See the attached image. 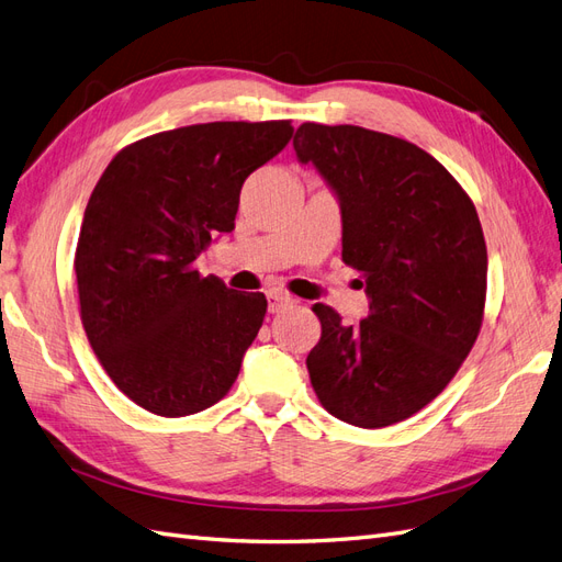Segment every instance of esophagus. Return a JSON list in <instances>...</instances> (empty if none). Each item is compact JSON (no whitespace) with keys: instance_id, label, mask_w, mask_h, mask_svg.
I'll list each match as a JSON object with an SVG mask.
<instances>
[{"instance_id":"obj_1","label":"esophagus","mask_w":562,"mask_h":562,"mask_svg":"<svg viewBox=\"0 0 562 562\" xmlns=\"http://www.w3.org/2000/svg\"><path fill=\"white\" fill-rule=\"evenodd\" d=\"M293 297L288 295V293H283V291H269L267 293V307H269V312L271 314H277V312H281L283 307H288V305H293Z\"/></svg>"}]
</instances>
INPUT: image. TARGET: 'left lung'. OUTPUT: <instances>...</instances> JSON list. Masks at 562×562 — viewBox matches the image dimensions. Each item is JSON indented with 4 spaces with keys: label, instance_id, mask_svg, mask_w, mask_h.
I'll return each mask as SVG.
<instances>
[{
    "label": "left lung",
    "instance_id": "obj_1",
    "mask_svg": "<svg viewBox=\"0 0 562 562\" xmlns=\"http://www.w3.org/2000/svg\"><path fill=\"white\" fill-rule=\"evenodd\" d=\"M302 165L340 203L342 262L363 277L369 314L345 326L314 305L322 340L310 381L330 416L385 428L420 412L473 350L487 295V246L468 193L430 154L355 125H300Z\"/></svg>",
    "mask_w": 562,
    "mask_h": 562
}]
</instances>
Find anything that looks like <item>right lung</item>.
Instances as JSON below:
<instances>
[{
    "label": "right lung",
    "instance_id": "obj_1",
    "mask_svg": "<svg viewBox=\"0 0 562 562\" xmlns=\"http://www.w3.org/2000/svg\"><path fill=\"white\" fill-rule=\"evenodd\" d=\"M291 136L288 120L160 132L120 150L94 187L75 252L82 326L146 412L199 414L234 385L267 297L203 279L195 260L234 232L240 187Z\"/></svg>",
    "mask_w": 562,
    "mask_h": 562
}]
</instances>
